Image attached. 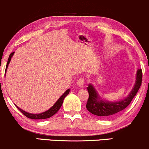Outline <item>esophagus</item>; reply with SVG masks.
I'll return each instance as SVG.
<instances>
[{
	"instance_id": "34e87169",
	"label": "esophagus",
	"mask_w": 149,
	"mask_h": 149,
	"mask_svg": "<svg viewBox=\"0 0 149 149\" xmlns=\"http://www.w3.org/2000/svg\"><path fill=\"white\" fill-rule=\"evenodd\" d=\"M77 85L80 88H83V85H84V78H80L78 81L77 82Z\"/></svg>"
}]
</instances>
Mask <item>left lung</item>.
Masks as SVG:
<instances>
[{
    "instance_id": "1",
    "label": "left lung",
    "mask_w": 149,
    "mask_h": 149,
    "mask_svg": "<svg viewBox=\"0 0 149 149\" xmlns=\"http://www.w3.org/2000/svg\"><path fill=\"white\" fill-rule=\"evenodd\" d=\"M142 80V71L141 69L137 70L136 74L134 85L125 98L123 100L111 102L102 98L96 89L92 84H89L88 88L89 98L86 104L87 109L94 115L100 116L104 118H108L114 116L118 113L125 109L130 104L140 88Z\"/></svg>"
}]
</instances>
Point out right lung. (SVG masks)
I'll return each instance as SVG.
<instances>
[{
  "mask_svg": "<svg viewBox=\"0 0 149 149\" xmlns=\"http://www.w3.org/2000/svg\"><path fill=\"white\" fill-rule=\"evenodd\" d=\"M14 53H15V52H13L10 54L9 58H8V63H7V65H6V73L7 69H8V64H10V61H11V59H12V57H13ZM69 92H70V89H68V90H66V92H64V93L63 94V95H61V96L59 97V99H58V100L55 102V103H54V105H53L52 107L50 108V109H49L47 111H44L42 113H31L26 112V111H25L22 110V109H20V108L18 107L17 105H15V106H16L17 108L20 111H21L22 113L24 114V115L25 116H26V117L29 118L35 119V120L49 118L52 117V116H54V114H55L56 113H57L58 111L59 110V109H60L61 105H62V104H63V101H64L65 97L69 95Z\"/></svg>",
  "mask_w": 149,
  "mask_h": 149,
  "instance_id": "right-lung-1",
  "label": "right lung"
}]
</instances>
